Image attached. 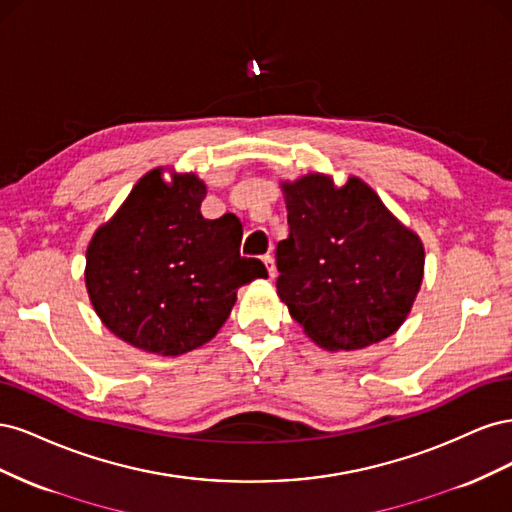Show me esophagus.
<instances>
[{
    "instance_id": "obj_1",
    "label": "esophagus",
    "mask_w": 512,
    "mask_h": 512,
    "mask_svg": "<svg viewBox=\"0 0 512 512\" xmlns=\"http://www.w3.org/2000/svg\"><path fill=\"white\" fill-rule=\"evenodd\" d=\"M262 262H265V267H267L269 275L275 277V260H273V256H271V254H265V256H262Z\"/></svg>"
}]
</instances>
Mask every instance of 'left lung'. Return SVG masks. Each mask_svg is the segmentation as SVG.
Listing matches in <instances>:
<instances>
[{
  "mask_svg": "<svg viewBox=\"0 0 512 512\" xmlns=\"http://www.w3.org/2000/svg\"><path fill=\"white\" fill-rule=\"evenodd\" d=\"M288 239L277 243V294L327 350H359L393 335L423 282V243L361 179L284 183Z\"/></svg>",
  "mask_w": 512,
  "mask_h": 512,
  "instance_id": "8db88e82",
  "label": "left lung"
}]
</instances>
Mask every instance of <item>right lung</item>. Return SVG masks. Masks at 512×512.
I'll list each match as a JSON object with an SVG mask.
<instances>
[{"instance_id":"add662e5","label":"right lung","mask_w":512,"mask_h":512,"mask_svg":"<svg viewBox=\"0 0 512 512\" xmlns=\"http://www.w3.org/2000/svg\"><path fill=\"white\" fill-rule=\"evenodd\" d=\"M203 181L164 183L151 170L94 235L85 282L100 320L123 342L177 356L220 331L237 290L267 277L258 258H243L241 222L232 213L205 220Z\"/></svg>"}]
</instances>
